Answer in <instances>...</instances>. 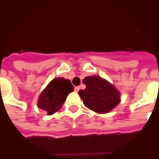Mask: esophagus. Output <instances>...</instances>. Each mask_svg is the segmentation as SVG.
I'll return each instance as SVG.
<instances>
[{
  "instance_id": "esophagus-1",
  "label": "esophagus",
  "mask_w": 159,
  "mask_h": 159,
  "mask_svg": "<svg viewBox=\"0 0 159 159\" xmlns=\"http://www.w3.org/2000/svg\"><path fill=\"white\" fill-rule=\"evenodd\" d=\"M80 90V86H75V87H74V91H75V92H79Z\"/></svg>"
}]
</instances>
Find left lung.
<instances>
[{
    "mask_svg": "<svg viewBox=\"0 0 159 159\" xmlns=\"http://www.w3.org/2000/svg\"><path fill=\"white\" fill-rule=\"evenodd\" d=\"M86 89L79 92L87 108L98 113H106L119 102V93L114 86L99 76H89L83 80Z\"/></svg>",
    "mask_w": 159,
    "mask_h": 159,
    "instance_id": "1",
    "label": "left lung"
}]
</instances>
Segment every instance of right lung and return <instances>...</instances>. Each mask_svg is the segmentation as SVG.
Masks as SVG:
<instances>
[{
  "label": "right lung",
  "instance_id": "add662e5",
  "mask_svg": "<svg viewBox=\"0 0 159 159\" xmlns=\"http://www.w3.org/2000/svg\"><path fill=\"white\" fill-rule=\"evenodd\" d=\"M73 91V86L68 80L55 78L41 93L38 107L48 111V115L58 111L65 102L66 98Z\"/></svg>",
  "mask_w": 159,
  "mask_h": 159
}]
</instances>
